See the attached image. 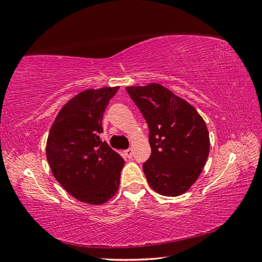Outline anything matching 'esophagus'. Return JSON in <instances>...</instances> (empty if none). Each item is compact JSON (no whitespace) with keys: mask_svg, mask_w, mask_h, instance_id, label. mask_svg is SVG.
<instances>
[{"mask_svg":"<svg viewBox=\"0 0 262 262\" xmlns=\"http://www.w3.org/2000/svg\"><path fill=\"white\" fill-rule=\"evenodd\" d=\"M124 152H125V156L127 157V158H132V157H133V149L132 148L126 149Z\"/></svg>","mask_w":262,"mask_h":262,"instance_id":"obj_1","label":"esophagus"}]
</instances>
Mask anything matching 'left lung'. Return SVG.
Listing matches in <instances>:
<instances>
[{"mask_svg":"<svg viewBox=\"0 0 262 262\" xmlns=\"http://www.w3.org/2000/svg\"><path fill=\"white\" fill-rule=\"evenodd\" d=\"M146 119L151 155L143 164L151 188L178 196L196 181L210 152L205 122L191 104L160 84L126 88Z\"/></svg>","mask_w":262,"mask_h":262,"instance_id":"left-lung-1","label":"left lung"}]
</instances>
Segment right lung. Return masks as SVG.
<instances>
[{
	"label": "right lung",
	"instance_id": "1",
	"mask_svg": "<svg viewBox=\"0 0 262 262\" xmlns=\"http://www.w3.org/2000/svg\"><path fill=\"white\" fill-rule=\"evenodd\" d=\"M117 90H86L74 96L49 132L46 155L52 174L84 203L102 204L118 190L124 159L99 136L103 114Z\"/></svg>",
	"mask_w": 262,
	"mask_h": 262
}]
</instances>
